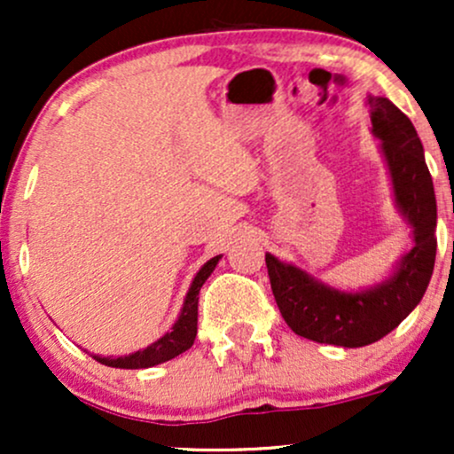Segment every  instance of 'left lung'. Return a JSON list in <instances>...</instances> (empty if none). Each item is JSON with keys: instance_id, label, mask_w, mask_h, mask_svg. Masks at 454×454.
<instances>
[{"instance_id": "8db88e82", "label": "left lung", "mask_w": 454, "mask_h": 454, "mask_svg": "<svg viewBox=\"0 0 454 454\" xmlns=\"http://www.w3.org/2000/svg\"><path fill=\"white\" fill-rule=\"evenodd\" d=\"M367 106L393 184L395 207L408 223L414 247L395 262L388 278L356 293L328 286L273 254L264 258L286 325L305 340L341 348L382 340L411 314L431 281L437 249V205L423 143L388 98L367 96Z\"/></svg>"}]
</instances>
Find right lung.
I'll return each instance as SVG.
<instances>
[{
	"label": "right lung",
	"mask_w": 454,
	"mask_h": 454,
	"mask_svg": "<svg viewBox=\"0 0 454 454\" xmlns=\"http://www.w3.org/2000/svg\"><path fill=\"white\" fill-rule=\"evenodd\" d=\"M222 256H215L211 260H207L202 264L200 270L194 275L192 279L190 290H187L184 307H181V314L176 317V322L170 328L168 333L160 337L158 341H153L151 346L143 348V350H137L132 354H126V356H98L93 354L98 363L108 364V367H119V369H147V367H155V364L170 361V358L179 356L185 350H190L192 343L196 340V331H198V293H200L202 284L209 279V275L215 270L217 262H220Z\"/></svg>",
	"instance_id": "obj_1"
}]
</instances>
